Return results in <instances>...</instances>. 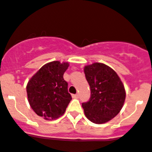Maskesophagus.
Segmentation results:
<instances>
[{"label":"esophagus","mask_w":152,"mask_h":152,"mask_svg":"<svg viewBox=\"0 0 152 152\" xmlns=\"http://www.w3.org/2000/svg\"><path fill=\"white\" fill-rule=\"evenodd\" d=\"M72 97L75 98V99H78L79 95H78V94H75V95H72Z\"/></svg>","instance_id":"obj_1"}]
</instances>
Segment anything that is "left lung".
Wrapping results in <instances>:
<instances>
[{"label": "left lung", "mask_w": 152, "mask_h": 152, "mask_svg": "<svg viewBox=\"0 0 152 152\" xmlns=\"http://www.w3.org/2000/svg\"><path fill=\"white\" fill-rule=\"evenodd\" d=\"M84 71L91 89L89 100L82 103L85 116L94 124L108 122L124 106L126 92L122 81L111 67L101 63L85 66Z\"/></svg>", "instance_id": "obj_1"}]
</instances>
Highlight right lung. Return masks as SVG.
<instances>
[{"label":"right lung","instance_id":"1","mask_svg":"<svg viewBox=\"0 0 152 152\" xmlns=\"http://www.w3.org/2000/svg\"><path fill=\"white\" fill-rule=\"evenodd\" d=\"M68 63L53 61L43 65L28 82L26 91L30 106L45 120L57 119L72 99L64 74Z\"/></svg>","mask_w":152,"mask_h":152}]
</instances>
